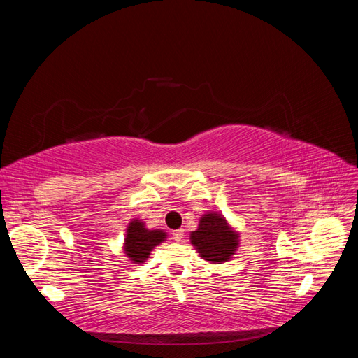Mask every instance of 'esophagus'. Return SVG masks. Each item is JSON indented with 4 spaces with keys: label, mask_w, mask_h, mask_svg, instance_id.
Instances as JSON below:
<instances>
[{
    "label": "esophagus",
    "mask_w": 358,
    "mask_h": 358,
    "mask_svg": "<svg viewBox=\"0 0 358 358\" xmlns=\"http://www.w3.org/2000/svg\"><path fill=\"white\" fill-rule=\"evenodd\" d=\"M173 239H175L176 242H180L183 239V236H185V231H183V229H178V230H173L171 233Z\"/></svg>",
    "instance_id": "esophagus-1"
}]
</instances>
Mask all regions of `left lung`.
I'll return each mask as SVG.
<instances>
[{
	"label": "left lung",
	"instance_id": "left-lung-1",
	"mask_svg": "<svg viewBox=\"0 0 358 358\" xmlns=\"http://www.w3.org/2000/svg\"><path fill=\"white\" fill-rule=\"evenodd\" d=\"M191 242L208 262H227L237 248V236L218 213H208L200 220L197 231L191 233Z\"/></svg>",
	"mask_w": 358,
	"mask_h": 358
}]
</instances>
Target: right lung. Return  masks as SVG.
Returning a JSON list of instances; mask_svg holds the SVG:
<instances>
[{
  "label": "right lung",
  "instance_id": "add662e5",
  "mask_svg": "<svg viewBox=\"0 0 358 358\" xmlns=\"http://www.w3.org/2000/svg\"><path fill=\"white\" fill-rule=\"evenodd\" d=\"M125 251L127 255L137 263H145L150 249L166 239V233L161 230H146L143 222L133 221L127 229Z\"/></svg>",
  "mask_w": 358,
  "mask_h": 358
}]
</instances>
